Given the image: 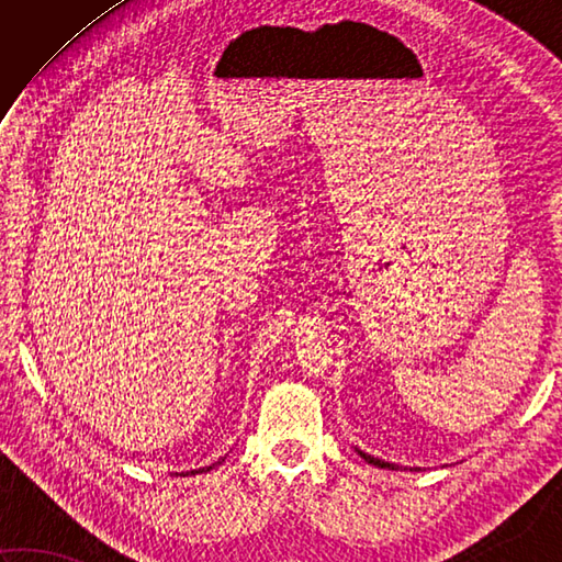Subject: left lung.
Segmentation results:
<instances>
[{"label": "left lung", "instance_id": "left-lung-1", "mask_svg": "<svg viewBox=\"0 0 562 562\" xmlns=\"http://www.w3.org/2000/svg\"><path fill=\"white\" fill-rule=\"evenodd\" d=\"M357 453H360V457L367 461V463H372V465H376V469H389V471H398L401 465H396V463H389V461H381V459H376V457H372V453H364L362 449H355ZM413 471V469H411ZM415 471H420V469H415Z\"/></svg>", "mask_w": 562, "mask_h": 562}]
</instances>
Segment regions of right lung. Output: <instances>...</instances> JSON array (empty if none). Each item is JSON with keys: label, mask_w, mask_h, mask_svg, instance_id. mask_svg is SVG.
Masks as SVG:
<instances>
[{"label": "right lung", "mask_w": 562, "mask_h": 562, "mask_svg": "<svg viewBox=\"0 0 562 562\" xmlns=\"http://www.w3.org/2000/svg\"><path fill=\"white\" fill-rule=\"evenodd\" d=\"M224 461V457L217 461V463H212V465H205V469H195V471H188V473H181V475H195V473H207V471H212L214 469V465H220ZM178 475V473H176Z\"/></svg>", "instance_id": "obj_1"}]
</instances>
